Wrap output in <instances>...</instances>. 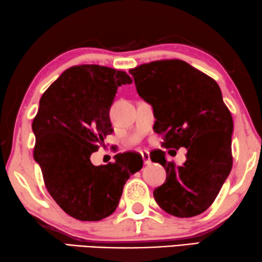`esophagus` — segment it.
<instances>
[{
	"label": "esophagus",
	"mask_w": 262,
	"mask_h": 262,
	"mask_svg": "<svg viewBox=\"0 0 262 262\" xmlns=\"http://www.w3.org/2000/svg\"><path fill=\"white\" fill-rule=\"evenodd\" d=\"M141 158H143L145 165L151 164V158H149V152H147V151L141 152Z\"/></svg>",
	"instance_id": "34e87169"
}]
</instances>
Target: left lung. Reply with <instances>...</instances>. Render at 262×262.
<instances>
[{"mask_svg":"<svg viewBox=\"0 0 262 262\" xmlns=\"http://www.w3.org/2000/svg\"><path fill=\"white\" fill-rule=\"evenodd\" d=\"M139 96L152 105L154 130L164 135L162 146L187 148L177 167L156 149L151 160L166 169L162 186L153 191L159 207L175 217L205 211L232 168L233 121L213 79L182 60H160L130 70Z\"/></svg>","mask_w":262,"mask_h":262,"instance_id":"1","label":"left lung"}]
</instances>
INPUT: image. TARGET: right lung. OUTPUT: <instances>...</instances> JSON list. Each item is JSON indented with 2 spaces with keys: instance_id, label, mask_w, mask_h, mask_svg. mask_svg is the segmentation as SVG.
<instances>
[{
  "instance_id": "obj_1",
  "label": "right lung",
  "mask_w": 262,
  "mask_h": 262,
  "mask_svg": "<svg viewBox=\"0 0 262 262\" xmlns=\"http://www.w3.org/2000/svg\"><path fill=\"white\" fill-rule=\"evenodd\" d=\"M132 83L125 72L98 65L68 68L42 94L33 119V158L50 195L68 215L95 222L110 216L124 184L143 167V158L127 152L115 162L91 161L113 134L109 110L118 87Z\"/></svg>"
}]
</instances>
